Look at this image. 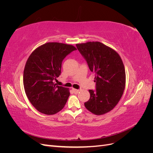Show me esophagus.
Returning a JSON list of instances; mask_svg holds the SVG:
<instances>
[{"label":"esophagus","mask_w":153,"mask_h":153,"mask_svg":"<svg viewBox=\"0 0 153 153\" xmlns=\"http://www.w3.org/2000/svg\"><path fill=\"white\" fill-rule=\"evenodd\" d=\"M72 91H73V92H74V93H78V92H79V90L76 89H72Z\"/></svg>","instance_id":"obj_1"}]
</instances>
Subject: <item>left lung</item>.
I'll use <instances>...</instances> for the list:
<instances>
[{
  "mask_svg": "<svg viewBox=\"0 0 153 153\" xmlns=\"http://www.w3.org/2000/svg\"><path fill=\"white\" fill-rule=\"evenodd\" d=\"M91 72L95 74L96 90H89L85 108L95 115L112 110L121 98L126 84L122 59L114 50L98 41L76 45Z\"/></svg>",
  "mask_w": 153,
  "mask_h": 153,
  "instance_id": "left-lung-1",
  "label": "left lung"
}]
</instances>
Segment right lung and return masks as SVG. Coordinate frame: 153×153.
I'll return each mask as SVG.
<instances>
[{"mask_svg":"<svg viewBox=\"0 0 153 153\" xmlns=\"http://www.w3.org/2000/svg\"><path fill=\"white\" fill-rule=\"evenodd\" d=\"M76 48L61 43H47L33 51L25 64L24 86L31 104L41 113L53 115L61 111L69 98L68 88L54 83L61 73L62 62Z\"/></svg>","mask_w":153,"mask_h":153,"instance_id":"obj_1","label":"right lung"}]
</instances>
